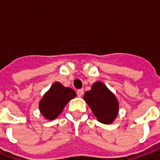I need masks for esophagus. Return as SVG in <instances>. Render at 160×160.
Instances as JSON below:
<instances>
[{
  "label": "esophagus",
  "instance_id": "1",
  "mask_svg": "<svg viewBox=\"0 0 160 160\" xmlns=\"http://www.w3.org/2000/svg\"><path fill=\"white\" fill-rule=\"evenodd\" d=\"M77 96H78V97H82L83 94V89L77 90Z\"/></svg>",
  "mask_w": 160,
  "mask_h": 160
}]
</instances>
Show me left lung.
I'll return each mask as SVG.
<instances>
[{
    "label": "left lung",
    "mask_w": 160,
    "mask_h": 160,
    "mask_svg": "<svg viewBox=\"0 0 160 160\" xmlns=\"http://www.w3.org/2000/svg\"><path fill=\"white\" fill-rule=\"evenodd\" d=\"M83 99L101 123L110 124L118 116V102L115 95L102 82L93 83L92 89L85 92Z\"/></svg>",
    "instance_id": "1"
}]
</instances>
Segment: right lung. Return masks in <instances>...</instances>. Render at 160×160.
Listing matches in <instances>:
<instances>
[{"mask_svg": "<svg viewBox=\"0 0 160 160\" xmlns=\"http://www.w3.org/2000/svg\"><path fill=\"white\" fill-rule=\"evenodd\" d=\"M75 96L76 92L73 89L65 87L57 82L54 83L41 100V113L47 119H55L61 113L65 105Z\"/></svg>", "mask_w": 160, "mask_h": 160, "instance_id": "right-lung-1", "label": "right lung"}]
</instances>
